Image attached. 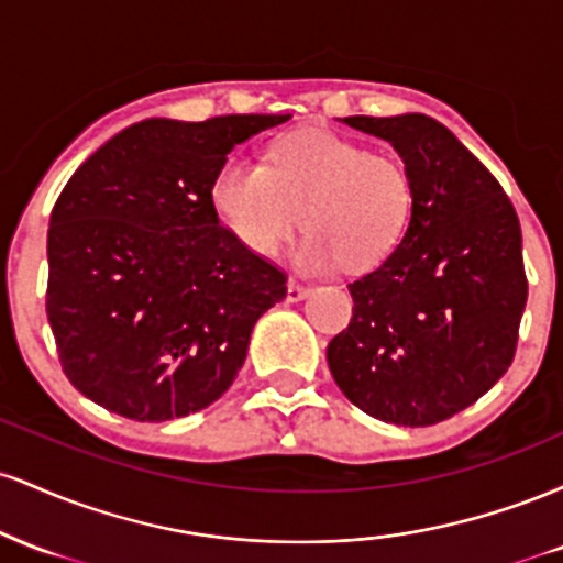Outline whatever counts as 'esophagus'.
I'll list each match as a JSON object with an SVG mask.
<instances>
[{"instance_id":"34e87169","label":"esophagus","mask_w":563,"mask_h":563,"mask_svg":"<svg viewBox=\"0 0 563 563\" xmlns=\"http://www.w3.org/2000/svg\"><path fill=\"white\" fill-rule=\"evenodd\" d=\"M309 296V288L307 286H301V283H296V280H288V286H286V301H301V299H307Z\"/></svg>"}]
</instances>
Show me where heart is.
<instances>
[{
	"label": "heart",
	"instance_id": "b5f03b06",
	"mask_svg": "<svg viewBox=\"0 0 563 563\" xmlns=\"http://www.w3.org/2000/svg\"><path fill=\"white\" fill-rule=\"evenodd\" d=\"M209 196L224 228L254 254H273L301 219L309 230L294 260L312 273L344 262L376 267L402 241L412 214L402 161L320 129L277 140L267 166L228 158Z\"/></svg>",
	"mask_w": 563,
	"mask_h": 563
}]
</instances>
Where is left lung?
I'll return each mask as SVG.
<instances>
[{
	"instance_id": "1",
	"label": "left lung",
	"mask_w": 563,
	"mask_h": 563,
	"mask_svg": "<svg viewBox=\"0 0 563 563\" xmlns=\"http://www.w3.org/2000/svg\"><path fill=\"white\" fill-rule=\"evenodd\" d=\"M341 124L386 140L412 179L402 241L349 283L354 318L328 344L344 397L394 426H434L508 371L527 303L521 228L497 179L423 113Z\"/></svg>"
}]
</instances>
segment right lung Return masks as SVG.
I'll use <instances>...</instances> for the list:
<instances>
[{
  "label": "right lung",
  "instance_id": "1",
  "mask_svg": "<svg viewBox=\"0 0 563 563\" xmlns=\"http://www.w3.org/2000/svg\"><path fill=\"white\" fill-rule=\"evenodd\" d=\"M288 119H145L74 172L49 217L47 320L84 397L161 423L230 389L286 275L219 224L211 179L235 145Z\"/></svg>",
  "mask_w": 563,
  "mask_h": 563
}]
</instances>
